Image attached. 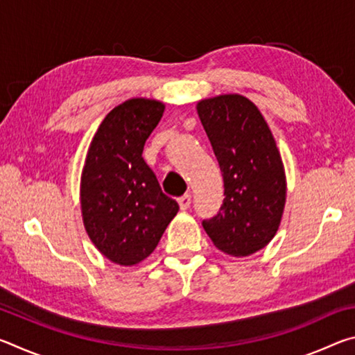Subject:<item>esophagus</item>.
<instances>
[{"label": "esophagus", "mask_w": 355, "mask_h": 355, "mask_svg": "<svg viewBox=\"0 0 355 355\" xmlns=\"http://www.w3.org/2000/svg\"><path fill=\"white\" fill-rule=\"evenodd\" d=\"M191 200H192L191 194H184V196L180 197V199H178L180 208H182V209H188V208L191 207Z\"/></svg>", "instance_id": "34e87169"}]
</instances>
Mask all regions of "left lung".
Returning <instances> with one entry per match:
<instances>
[{"mask_svg": "<svg viewBox=\"0 0 355 355\" xmlns=\"http://www.w3.org/2000/svg\"><path fill=\"white\" fill-rule=\"evenodd\" d=\"M197 114L218 158L225 196L219 213L202 225L225 254H255L277 233L285 208V169L274 136L243 95L202 100Z\"/></svg>", "mask_w": 355, "mask_h": 355, "instance_id": "8db88e82", "label": "left lung"}]
</instances>
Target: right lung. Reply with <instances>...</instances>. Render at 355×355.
<instances>
[{
	"label": "right lung",
	"mask_w": 355,
	"mask_h": 355,
	"mask_svg": "<svg viewBox=\"0 0 355 355\" xmlns=\"http://www.w3.org/2000/svg\"><path fill=\"white\" fill-rule=\"evenodd\" d=\"M164 112L161 101L131 98L114 107L89 146L81 213L91 241L112 263L133 266L152 254L178 203L161 191L142 150Z\"/></svg>",
	"instance_id": "add662e5"
}]
</instances>
